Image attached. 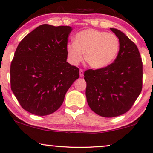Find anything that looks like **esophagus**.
Wrapping results in <instances>:
<instances>
[{
	"mask_svg": "<svg viewBox=\"0 0 153 153\" xmlns=\"http://www.w3.org/2000/svg\"><path fill=\"white\" fill-rule=\"evenodd\" d=\"M79 74H80V76H83V74H84L83 70H82V69H80Z\"/></svg>",
	"mask_w": 153,
	"mask_h": 153,
	"instance_id": "obj_1",
	"label": "esophagus"
}]
</instances>
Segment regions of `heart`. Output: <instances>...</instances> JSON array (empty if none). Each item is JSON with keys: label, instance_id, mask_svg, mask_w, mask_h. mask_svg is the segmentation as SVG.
<instances>
[{"label": "heart", "instance_id": "1", "mask_svg": "<svg viewBox=\"0 0 153 153\" xmlns=\"http://www.w3.org/2000/svg\"><path fill=\"white\" fill-rule=\"evenodd\" d=\"M119 40L112 33L88 29L77 33L74 42L68 45L67 55L70 63L77 65L85 60L94 68H102L111 64L117 56Z\"/></svg>", "mask_w": 153, "mask_h": 153}]
</instances>
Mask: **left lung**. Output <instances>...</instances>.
I'll return each mask as SVG.
<instances>
[{
    "label": "left lung",
    "instance_id": "obj_1",
    "mask_svg": "<svg viewBox=\"0 0 153 153\" xmlns=\"http://www.w3.org/2000/svg\"><path fill=\"white\" fill-rule=\"evenodd\" d=\"M111 30L120 42L116 59L106 67L84 72L87 103L94 112L104 117L129 111L142 89L143 69L138 49L123 32Z\"/></svg>",
    "mask_w": 153,
    "mask_h": 153
}]
</instances>
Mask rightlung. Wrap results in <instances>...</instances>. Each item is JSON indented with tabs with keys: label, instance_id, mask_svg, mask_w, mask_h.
Wrapping results in <instances>:
<instances>
[{
	"label": "right lung",
	"instance_id": "obj_1",
	"mask_svg": "<svg viewBox=\"0 0 153 153\" xmlns=\"http://www.w3.org/2000/svg\"><path fill=\"white\" fill-rule=\"evenodd\" d=\"M68 26L42 24L26 35L10 67L11 88L26 111L45 116L56 112L79 78V70L68 63Z\"/></svg>",
	"mask_w": 153,
	"mask_h": 153
}]
</instances>
